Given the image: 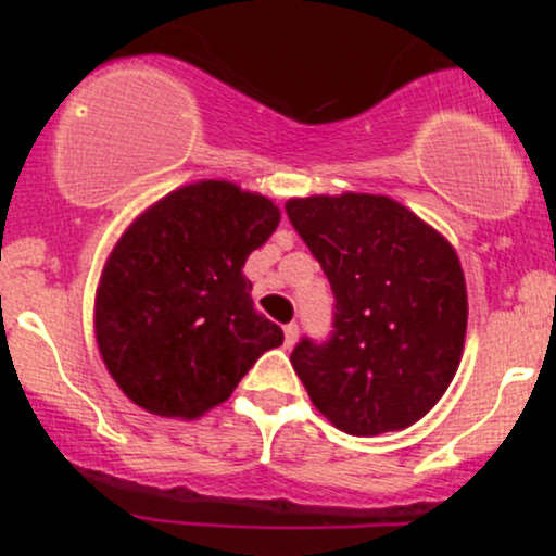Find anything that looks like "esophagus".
I'll use <instances>...</instances> for the list:
<instances>
[{
    "label": "esophagus",
    "mask_w": 556,
    "mask_h": 556,
    "mask_svg": "<svg viewBox=\"0 0 556 556\" xmlns=\"http://www.w3.org/2000/svg\"><path fill=\"white\" fill-rule=\"evenodd\" d=\"M298 334H300L298 324H287V327H285V344H287V348H292V344L298 342Z\"/></svg>",
    "instance_id": "34e87169"
}]
</instances>
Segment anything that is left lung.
Segmentation results:
<instances>
[{
    "mask_svg": "<svg viewBox=\"0 0 556 556\" xmlns=\"http://www.w3.org/2000/svg\"><path fill=\"white\" fill-rule=\"evenodd\" d=\"M292 227L327 274V342L292 350L308 397L337 429L379 437L442 400L463 358L468 292L455 248L389 195L290 198Z\"/></svg>",
    "mask_w": 556,
    "mask_h": 556,
    "instance_id": "left-lung-1",
    "label": "left lung"
}]
</instances>
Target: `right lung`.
Segmentation results:
<instances>
[{"label": "right lung", "mask_w": 556, "mask_h": 556, "mask_svg": "<svg viewBox=\"0 0 556 556\" xmlns=\"http://www.w3.org/2000/svg\"><path fill=\"white\" fill-rule=\"evenodd\" d=\"M279 208L227 180L172 190L125 229L96 290L106 371L143 410L193 420L222 405L282 329L253 308L248 256Z\"/></svg>", "instance_id": "add662e5"}]
</instances>
